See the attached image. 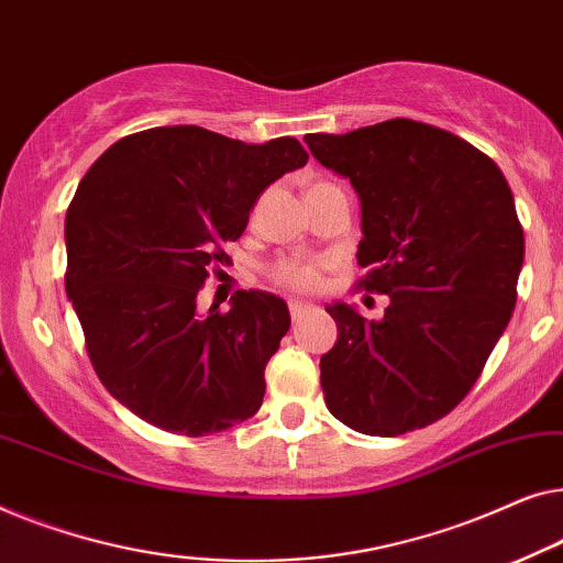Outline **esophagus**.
<instances>
[{
  "mask_svg": "<svg viewBox=\"0 0 563 563\" xmlns=\"http://www.w3.org/2000/svg\"><path fill=\"white\" fill-rule=\"evenodd\" d=\"M288 311H290V319H292V321H300V319H303L306 313H311V311H313V306L300 303V300H290V303H288Z\"/></svg>",
  "mask_w": 563,
  "mask_h": 563,
  "instance_id": "esophagus-1",
  "label": "esophagus"
}]
</instances>
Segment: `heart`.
<instances>
[{
  "label": "heart",
  "instance_id": "heart-1",
  "mask_svg": "<svg viewBox=\"0 0 563 563\" xmlns=\"http://www.w3.org/2000/svg\"><path fill=\"white\" fill-rule=\"evenodd\" d=\"M271 278L275 285H280V288H288V290H313L321 280V271L319 265L311 263V260L288 257V260H280V263L273 267Z\"/></svg>",
  "mask_w": 563,
  "mask_h": 563
}]
</instances>
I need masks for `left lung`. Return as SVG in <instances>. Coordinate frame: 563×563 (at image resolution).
Returning a JSON list of instances; mask_svg holds the SVG:
<instances>
[{
  "label": "left lung",
  "mask_w": 563,
  "mask_h": 563,
  "mask_svg": "<svg viewBox=\"0 0 563 563\" xmlns=\"http://www.w3.org/2000/svg\"><path fill=\"white\" fill-rule=\"evenodd\" d=\"M306 145L360 196L357 290L390 298L379 321L327 308L323 400L367 437L426 429L466 398L516 308L526 240L508 180L466 140L402 117Z\"/></svg>",
  "instance_id": "obj_1"
}]
</instances>
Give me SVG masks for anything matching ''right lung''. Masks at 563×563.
<instances>
[{"label":"right lung","instance_id":"right-lung-1","mask_svg":"<svg viewBox=\"0 0 563 563\" xmlns=\"http://www.w3.org/2000/svg\"><path fill=\"white\" fill-rule=\"evenodd\" d=\"M296 137L265 145L203 126H153L117 140L66 213V292L101 385L142 421L209 437L263 406L265 364L290 329L285 300L234 290L199 313L260 194L303 168Z\"/></svg>","mask_w":563,"mask_h":563}]
</instances>
